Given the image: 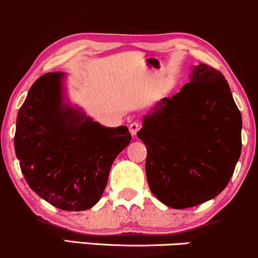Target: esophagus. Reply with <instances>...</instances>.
I'll return each mask as SVG.
<instances>
[{
	"mask_svg": "<svg viewBox=\"0 0 258 258\" xmlns=\"http://www.w3.org/2000/svg\"><path fill=\"white\" fill-rule=\"evenodd\" d=\"M139 128H141V123L137 122V121H135V122H132L131 125H130V133L135 137V136L137 135V132L139 131Z\"/></svg>",
	"mask_w": 258,
	"mask_h": 258,
	"instance_id": "34e87169",
	"label": "esophagus"
}]
</instances>
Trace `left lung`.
<instances>
[{
	"label": "left lung",
	"mask_w": 258,
	"mask_h": 258,
	"mask_svg": "<svg viewBox=\"0 0 258 258\" xmlns=\"http://www.w3.org/2000/svg\"><path fill=\"white\" fill-rule=\"evenodd\" d=\"M143 119L145 172L155 197L174 209L213 200L225 190L241 153V114L227 80L208 64Z\"/></svg>",
	"instance_id": "obj_1"
}]
</instances>
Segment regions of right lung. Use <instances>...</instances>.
I'll use <instances>...</instances> for the list:
<instances>
[{"instance_id": "1", "label": "right lung", "mask_w": 258, "mask_h": 258, "mask_svg": "<svg viewBox=\"0 0 258 258\" xmlns=\"http://www.w3.org/2000/svg\"><path fill=\"white\" fill-rule=\"evenodd\" d=\"M62 72L31 86L17 117L14 148L33 191L68 212L101 200L114 160L131 142L126 126L105 127L63 102Z\"/></svg>"}]
</instances>
